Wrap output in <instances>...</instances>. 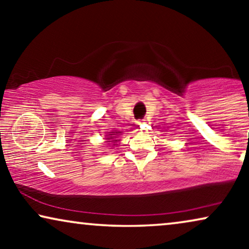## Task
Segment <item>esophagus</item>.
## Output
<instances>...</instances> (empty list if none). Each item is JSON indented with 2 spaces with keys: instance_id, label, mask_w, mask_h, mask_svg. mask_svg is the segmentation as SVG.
I'll return each instance as SVG.
<instances>
[{
  "instance_id": "esophagus-1",
  "label": "esophagus",
  "mask_w": 249,
  "mask_h": 249,
  "mask_svg": "<svg viewBox=\"0 0 249 249\" xmlns=\"http://www.w3.org/2000/svg\"><path fill=\"white\" fill-rule=\"evenodd\" d=\"M138 124H141V125H142V124H145V120H144V119H142V120H141V121L138 122Z\"/></svg>"
}]
</instances>
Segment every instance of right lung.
<instances>
[{
	"label": "right lung",
	"instance_id": "right-lung-1",
	"mask_svg": "<svg viewBox=\"0 0 249 249\" xmlns=\"http://www.w3.org/2000/svg\"><path fill=\"white\" fill-rule=\"evenodd\" d=\"M117 132H120V131H117ZM110 135H117V134H113V132H112V134H110ZM112 138H107V139H110V142H115L117 141H115V139H113L114 138V136H111Z\"/></svg>",
	"mask_w": 249,
	"mask_h": 249
}]
</instances>
